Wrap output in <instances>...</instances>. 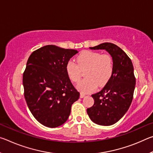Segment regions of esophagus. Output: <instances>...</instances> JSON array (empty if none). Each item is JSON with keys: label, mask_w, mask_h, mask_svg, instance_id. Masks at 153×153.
I'll return each mask as SVG.
<instances>
[{"label": "esophagus", "mask_w": 153, "mask_h": 153, "mask_svg": "<svg viewBox=\"0 0 153 153\" xmlns=\"http://www.w3.org/2000/svg\"><path fill=\"white\" fill-rule=\"evenodd\" d=\"M86 94H84V93H80V98H84Z\"/></svg>", "instance_id": "esophagus-1"}]
</instances>
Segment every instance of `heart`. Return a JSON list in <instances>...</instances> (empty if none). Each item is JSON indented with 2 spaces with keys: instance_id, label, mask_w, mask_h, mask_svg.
<instances>
[{
  "instance_id": "b5f03b06",
  "label": "heart",
  "mask_w": 153,
  "mask_h": 153,
  "mask_svg": "<svg viewBox=\"0 0 153 153\" xmlns=\"http://www.w3.org/2000/svg\"><path fill=\"white\" fill-rule=\"evenodd\" d=\"M77 63L69 60L65 69L69 78L72 82H77L82 77V70L87 69L85 73L86 78L80 81L77 88L83 93L92 92L98 86L105 85L111 78L113 71L112 57L107 54L86 51L77 56Z\"/></svg>"
}]
</instances>
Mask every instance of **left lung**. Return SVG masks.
Here are the masks:
<instances>
[{"label": "left lung", "mask_w": 153, "mask_h": 153, "mask_svg": "<svg viewBox=\"0 0 153 153\" xmlns=\"http://www.w3.org/2000/svg\"><path fill=\"white\" fill-rule=\"evenodd\" d=\"M90 48L107 51L113 59V71L105 86L92 95L94 103L87 108V113L98 125L111 126L123 117L132 101L136 86L134 67L125 52L113 43L105 42Z\"/></svg>", "instance_id": "1"}]
</instances>
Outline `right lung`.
<instances>
[{"label": "right lung", "instance_id": "obj_1", "mask_svg": "<svg viewBox=\"0 0 153 153\" xmlns=\"http://www.w3.org/2000/svg\"><path fill=\"white\" fill-rule=\"evenodd\" d=\"M78 52L46 45L31 54L23 75L24 97L33 117L43 126L56 128L65 122L79 92L66 72L67 63Z\"/></svg>", "mask_w": 153, "mask_h": 153}]
</instances>
